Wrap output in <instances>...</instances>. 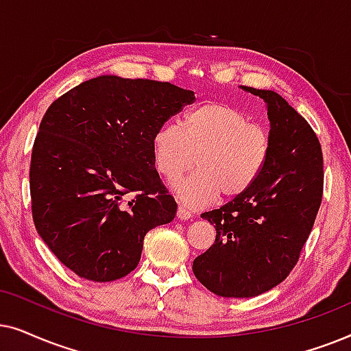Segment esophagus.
Listing matches in <instances>:
<instances>
[{"mask_svg":"<svg viewBox=\"0 0 351 351\" xmlns=\"http://www.w3.org/2000/svg\"><path fill=\"white\" fill-rule=\"evenodd\" d=\"M176 217H178L180 219H189V218H193V212L186 207H183V205H180L178 212H176Z\"/></svg>","mask_w":351,"mask_h":351,"instance_id":"esophagus-1","label":"esophagus"}]
</instances>
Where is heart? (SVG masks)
Instances as JSON below:
<instances>
[{
	"label": "heart",
	"mask_w": 351,
	"mask_h": 351,
	"mask_svg": "<svg viewBox=\"0 0 351 351\" xmlns=\"http://www.w3.org/2000/svg\"><path fill=\"white\" fill-rule=\"evenodd\" d=\"M158 173L175 180L193 167L197 171L175 181L173 191L189 207L236 197L256 183L268 163L271 138L244 112L223 102H205L188 110L183 123L162 125L152 139Z\"/></svg>",
	"instance_id": "obj_1"
}]
</instances>
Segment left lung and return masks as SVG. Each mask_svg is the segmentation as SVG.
<instances>
[{
    "label": "left lung",
    "instance_id": "obj_1",
    "mask_svg": "<svg viewBox=\"0 0 351 351\" xmlns=\"http://www.w3.org/2000/svg\"><path fill=\"white\" fill-rule=\"evenodd\" d=\"M261 97L271 152L256 183L200 217L217 230L213 245L193 263L195 278L219 297L250 298L281 284L297 265L322 199V152L308 121L271 90Z\"/></svg>",
    "mask_w": 351,
    "mask_h": 351
}]
</instances>
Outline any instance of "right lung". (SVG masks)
Wrapping results in <instances>:
<instances>
[{
	"mask_svg": "<svg viewBox=\"0 0 351 351\" xmlns=\"http://www.w3.org/2000/svg\"><path fill=\"white\" fill-rule=\"evenodd\" d=\"M194 99L168 82L101 75L46 110L32 151V213L75 274L95 282L127 276L144 236L173 221L176 202L156 170L152 139Z\"/></svg>",
	"mask_w": 351,
	"mask_h": 351,
	"instance_id": "obj_1",
	"label": "right lung"
}]
</instances>
